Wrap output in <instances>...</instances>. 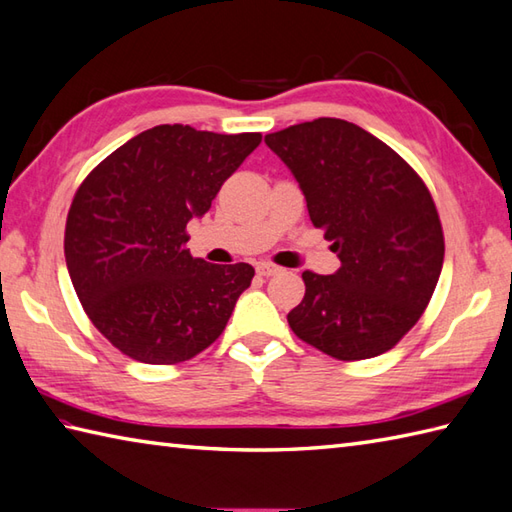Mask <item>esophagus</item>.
I'll list each match as a JSON object with an SVG mask.
<instances>
[{
    "mask_svg": "<svg viewBox=\"0 0 512 512\" xmlns=\"http://www.w3.org/2000/svg\"><path fill=\"white\" fill-rule=\"evenodd\" d=\"M257 273L262 275V277H273L277 273H282V268L275 266V264H270V262H259L257 264Z\"/></svg>",
    "mask_w": 512,
    "mask_h": 512,
    "instance_id": "esophagus-1",
    "label": "esophagus"
}]
</instances>
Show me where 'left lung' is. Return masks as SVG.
<instances>
[{"label": "left lung", "mask_w": 512, "mask_h": 512, "mask_svg": "<svg viewBox=\"0 0 512 512\" xmlns=\"http://www.w3.org/2000/svg\"><path fill=\"white\" fill-rule=\"evenodd\" d=\"M264 142L295 175L310 222L342 262L335 275L304 270L290 328L342 362L386 353L422 317L444 264L442 222L422 177L382 139L335 117Z\"/></svg>", "instance_id": "8db88e82"}]
</instances>
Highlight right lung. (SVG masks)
<instances>
[{
  "label": "right lung",
  "mask_w": 512,
  "mask_h": 512,
  "mask_svg": "<svg viewBox=\"0 0 512 512\" xmlns=\"http://www.w3.org/2000/svg\"><path fill=\"white\" fill-rule=\"evenodd\" d=\"M262 142L162 124L90 170L68 210L64 255L86 315L144 364H179L224 333L250 264H208L186 224L208 213L226 179Z\"/></svg>",
  "instance_id": "add662e5"
}]
</instances>
